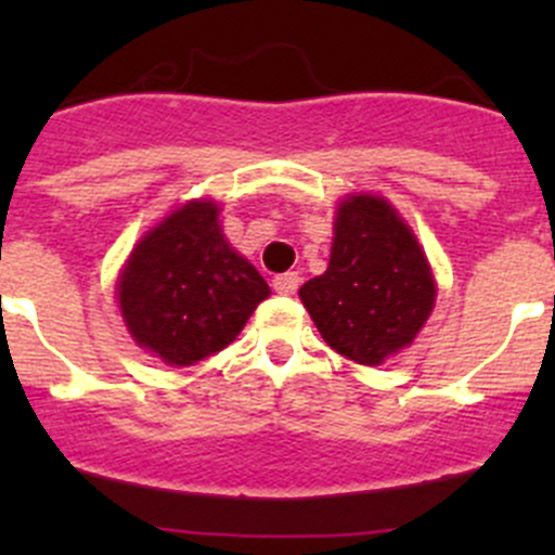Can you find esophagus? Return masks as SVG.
I'll return each instance as SVG.
<instances>
[{"label": "esophagus", "instance_id": "esophagus-1", "mask_svg": "<svg viewBox=\"0 0 555 555\" xmlns=\"http://www.w3.org/2000/svg\"><path fill=\"white\" fill-rule=\"evenodd\" d=\"M298 284H300L298 271H289V273H282V276H273V289H276L279 295H295Z\"/></svg>", "mask_w": 555, "mask_h": 555}]
</instances>
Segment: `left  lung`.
Instances as JSON below:
<instances>
[{"label": "left lung", "instance_id": "left-lung-1", "mask_svg": "<svg viewBox=\"0 0 555 555\" xmlns=\"http://www.w3.org/2000/svg\"><path fill=\"white\" fill-rule=\"evenodd\" d=\"M324 344L360 365L411 346L435 306V279L411 228L378 195H349L322 276L300 287Z\"/></svg>", "mask_w": 555, "mask_h": 555}]
</instances>
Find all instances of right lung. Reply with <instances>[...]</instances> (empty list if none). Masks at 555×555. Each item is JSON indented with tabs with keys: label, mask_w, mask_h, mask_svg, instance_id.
Masks as SVG:
<instances>
[{
	"label": "right lung",
	"mask_w": 555,
	"mask_h": 555,
	"mask_svg": "<svg viewBox=\"0 0 555 555\" xmlns=\"http://www.w3.org/2000/svg\"><path fill=\"white\" fill-rule=\"evenodd\" d=\"M268 295L266 279L222 236L215 201L171 211L133 246L117 279L131 338L177 367L233 344Z\"/></svg>",
	"instance_id": "right-lung-1"
}]
</instances>
